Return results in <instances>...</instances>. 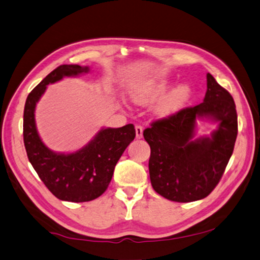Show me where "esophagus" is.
<instances>
[{"mask_svg": "<svg viewBox=\"0 0 260 260\" xmlns=\"http://www.w3.org/2000/svg\"><path fill=\"white\" fill-rule=\"evenodd\" d=\"M135 133H136V139H142V136H143V127L141 125H136Z\"/></svg>", "mask_w": 260, "mask_h": 260, "instance_id": "34e87169", "label": "esophagus"}]
</instances>
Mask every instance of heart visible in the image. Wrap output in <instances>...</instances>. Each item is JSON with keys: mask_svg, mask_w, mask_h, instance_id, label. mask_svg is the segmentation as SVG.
Segmentation results:
<instances>
[{"mask_svg": "<svg viewBox=\"0 0 260 260\" xmlns=\"http://www.w3.org/2000/svg\"><path fill=\"white\" fill-rule=\"evenodd\" d=\"M171 88V81L155 79L137 83L132 90V96L137 104H150L164 95L156 106V114L169 116L177 113L188 104L192 91L188 83H180Z\"/></svg>", "mask_w": 260, "mask_h": 260, "instance_id": "1", "label": "heart"}]
</instances>
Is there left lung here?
<instances>
[{
  "label": "left lung",
  "mask_w": 260,
  "mask_h": 260,
  "mask_svg": "<svg viewBox=\"0 0 260 260\" xmlns=\"http://www.w3.org/2000/svg\"><path fill=\"white\" fill-rule=\"evenodd\" d=\"M204 101L157 119L144 129L151 147L150 179L153 189L169 201L203 200L216 187L232 155L238 116L232 95L207 73ZM217 121L211 137L194 139L196 119Z\"/></svg>",
  "instance_id": "left-lung-1"
}]
</instances>
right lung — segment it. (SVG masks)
Instances as JSON below:
<instances>
[{
  "label": "right lung",
  "instance_id": "obj_1",
  "mask_svg": "<svg viewBox=\"0 0 260 260\" xmlns=\"http://www.w3.org/2000/svg\"><path fill=\"white\" fill-rule=\"evenodd\" d=\"M89 72L88 66L60 65L29 93L23 111V142L28 159L45 186L60 201L90 202L103 195L113 178L115 167L135 137L133 124L103 128L93 140L74 153H55L38 135L35 109L49 83L64 76Z\"/></svg>",
  "mask_w": 260,
  "mask_h": 260
}]
</instances>
